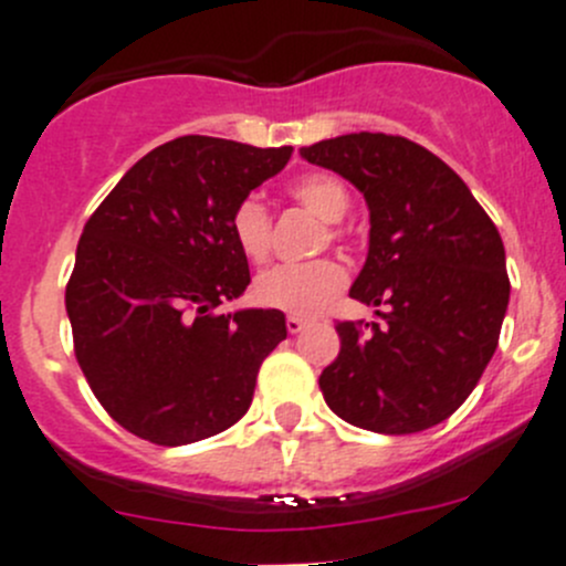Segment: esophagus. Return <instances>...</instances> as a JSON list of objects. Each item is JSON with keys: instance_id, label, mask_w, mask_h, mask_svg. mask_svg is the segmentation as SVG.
I'll return each instance as SVG.
<instances>
[{"instance_id": "34e87169", "label": "esophagus", "mask_w": 566, "mask_h": 566, "mask_svg": "<svg viewBox=\"0 0 566 566\" xmlns=\"http://www.w3.org/2000/svg\"><path fill=\"white\" fill-rule=\"evenodd\" d=\"M306 328V317L301 315H287V332L290 334H301Z\"/></svg>"}]
</instances>
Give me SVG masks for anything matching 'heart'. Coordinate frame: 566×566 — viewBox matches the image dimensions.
<instances>
[{
  "mask_svg": "<svg viewBox=\"0 0 566 566\" xmlns=\"http://www.w3.org/2000/svg\"><path fill=\"white\" fill-rule=\"evenodd\" d=\"M290 196L326 223H339L350 210L348 188L332 174L315 171L293 179ZM229 229H232L238 249L249 260H265L271 251V212L260 196H245L238 201L232 218H229ZM345 279H348L345 268L334 260L304 262V265L287 262V265H273L262 271L254 279L251 293H254L256 304L268 306V310L290 312V315H315L323 306L332 304V298H337L339 290L345 287Z\"/></svg>",
  "mask_w": 566,
  "mask_h": 566,
  "instance_id": "obj_1",
  "label": "heart"
}]
</instances>
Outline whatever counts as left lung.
<instances>
[{
    "instance_id": "8db88e82",
    "label": "left lung",
    "mask_w": 566,
    "mask_h": 566,
    "mask_svg": "<svg viewBox=\"0 0 566 566\" xmlns=\"http://www.w3.org/2000/svg\"><path fill=\"white\" fill-rule=\"evenodd\" d=\"M301 157L365 196L370 243L350 298L387 306L370 334L337 323L323 398L376 434L431 429L468 400L497 348L512 290L501 234L459 174L406 137L354 132Z\"/></svg>"
}]
</instances>
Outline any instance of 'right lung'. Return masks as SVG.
I'll list each match as a JSON object with an SVG mask.
<instances>
[{
	"label": "right lung",
	"instance_id": "right-lung-1",
	"mask_svg": "<svg viewBox=\"0 0 566 566\" xmlns=\"http://www.w3.org/2000/svg\"><path fill=\"white\" fill-rule=\"evenodd\" d=\"M293 149L185 135L137 160L76 245L65 287L74 350L98 403L155 446L221 434L249 411L284 312L216 306L245 293L229 218Z\"/></svg>",
	"mask_w": 566,
	"mask_h": 566
}]
</instances>
